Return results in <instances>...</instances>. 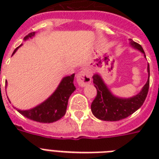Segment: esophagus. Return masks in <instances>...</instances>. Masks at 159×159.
<instances>
[{"label":"esophagus","mask_w":159,"mask_h":159,"mask_svg":"<svg viewBox=\"0 0 159 159\" xmlns=\"http://www.w3.org/2000/svg\"><path fill=\"white\" fill-rule=\"evenodd\" d=\"M77 82L80 87H85L90 84L92 82V76H91V72L87 68L82 69L77 75Z\"/></svg>","instance_id":"obj_1"}]
</instances>
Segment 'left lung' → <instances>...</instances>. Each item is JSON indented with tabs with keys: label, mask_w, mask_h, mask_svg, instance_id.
Wrapping results in <instances>:
<instances>
[{
	"label": "left lung",
	"mask_w": 159,
	"mask_h": 159,
	"mask_svg": "<svg viewBox=\"0 0 159 159\" xmlns=\"http://www.w3.org/2000/svg\"><path fill=\"white\" fill-rule=\"evenodd\" d=\"M130 45L139 50L146 57L145 53L140 44L129 39ZM147 71L148 78L145 85L138 94L129 98L116 97L111 92L99 73L93 75V83L97 88V95L92 102L91 109L92 114L97 119L106 121H118L128 117L139 109L145 101L149 87V65Z\"/></svg>",
	"instance_id": "left-lung-1"
}]
</instances>
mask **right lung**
<instances>
[{"label": "right lung", "mask_w": 159, "mask_h": 159, "mask_svg": "<svg viewBox=\"0 0 159 159\" xmlns=\"http://www.w3.org/2000/svg\"><path fill=\"white\" fill-rule=\"evenodd\" d=\"M35 32L29 34L24 38V40L26 41L29 39L33 38ZM21 45L14 50L13 54ZM74 76L75 74H72L63 77L53 94L41 104L30 110L16 109L22 116L34 121L40 123H53L58 120L66 113L68 99L72 92L76 90L73 83Z\"/></svg>", "instance_id": "add662e5"}]
</instances>
